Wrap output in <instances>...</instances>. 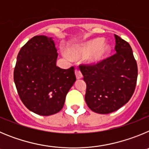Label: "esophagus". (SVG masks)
<instances>
[{
  "label": "esophagus",
  "mask_w": 149,
  "mask_h": 149,
  "mask_svg": "<svg viewBox=\"0 0 149 149\" xmlns=\"http://www.w3.org/2000/svg\"><path fill=\"white\" fill-rule=\"evenodd\" d=\"M75 75H76V77H77V79H81V77H83L82 75V73L81 72V71L79 70L78 68H76L75 69Z\"/></svg>",
  "instance_id": "1"
}]
</instances>
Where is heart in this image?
Segmentation results:
<instances>
[{
	"instance_id": "b5f03b06",
	"label": "heart",
	"mask_w": 149,
	"mask_h": 149,
	"mask_svg": "<svg viewBox=\"0 0 149 149\" xmlns=\"http://www.w3.org/2000/svg\"><path fill=\"white\" fill-rule=\"evenodd\" d=\"M111 51V47L108 44H104V39L98 38L89 41L81 47L73 49L72 55L74 57H81L89 55V60L92 63H98L103 60Z\"/></svg>"
}]
</instances>
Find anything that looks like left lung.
<instances>
[{
	"label": "left lung",
	"mask_w": 149,
	"mask_h": 149,
	"mask_svg": "<svg viewBox=\"0 0 149 149\" xmlns=\"http://www.w3.org/2000/svg\"><path fill=\"white\" fill-rule=\"evenodd\" d=\"M115 36L116 53L96 64L79 65L86 84L85 101L90 110L107 114L119 110L135 90L138 69L128 42Z\"/></svg>",
	"instance_id": "left-lung-1"
}]
</instances>
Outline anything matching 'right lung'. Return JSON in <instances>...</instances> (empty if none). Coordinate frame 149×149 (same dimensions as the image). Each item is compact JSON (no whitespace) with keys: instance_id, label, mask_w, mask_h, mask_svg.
Returning <instances> with one entry per match:
<instances>
[{"instance_id":"right-lung-1","label":"right lung","mask_w":149,"mask_h":149,"mask_svg":"<svg viewBox=\"0 0 149 149\" xmlns=\"http://www.w3.org/2000/svg\"><path fill=\"white\" fill-rule=\"evenodd\" d=\"M56 51L52 38L36 36L17 56L14 82L18 94L24 106L38 115L60 111L76 81L73 66L68 69L56 66Z\"/></svg>"}]
</instances>
